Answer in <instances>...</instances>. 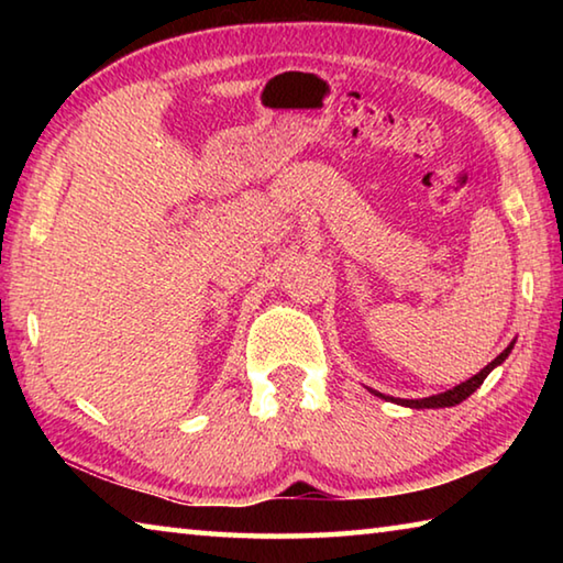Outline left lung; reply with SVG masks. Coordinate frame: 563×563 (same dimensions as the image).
<instances>
[{
	"label": "left lung",
	"mask_w": 563,
	"mask_h": 563,
	"mask_svg": "<svg viewBox=\"0 0 563 563\" xmlns=\"http://www.w3.org/2000/svg\"><path fill=\"white\" fill-rule=\"evenodd\" d=\"M514 342L517 340H511L509 345H507V350L501 352V355H497L494 357L487 367L484 369H479V373H476L474 377H470V379H464V383H460V385H454L452 389H446V393H440V395H432V397H422V399H395V397H385L383 393H377V389H369V393L373 395H377V397H383V399H389V402H395V405H402V407H409V409H442V407H454V405H460V402H464L466 397H470L472 393H476V389H479V385L484 383V379H487V375L492 373L494 367H499L504 360L509 357V352L514 350Z\"/></svg>",
	"instance_id": "1"
}]
</instances>
